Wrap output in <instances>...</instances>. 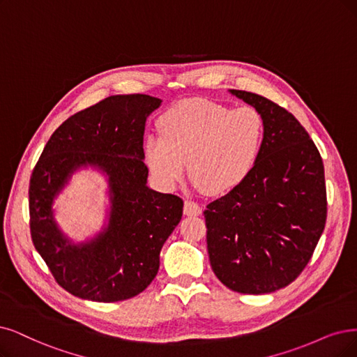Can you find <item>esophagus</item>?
Listing matches in <instances>:
<instances>
[{"mask_svg": "<svg viewBox=\"0 0 357 357\" xmlns=\"http://www.w3.org/2000/svg\"><path fill=\"white\" fill-rule=\"evenodd\" d=\"M183 215H185V216H199V215H202V207L194 202L187 200L185 204H183Z\"/></svg>", "mask_w": 357, "mask_h": 357, "instance_id": "34e87169", "label": "esophagus"}]
</instances>
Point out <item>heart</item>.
<instances>
[{"mask_svg": "<svg viewBox=\"0 0 357 357\" xmlns=\"http://www.w3.org/2000/svg\"><path fill=\"white\" fill-rule=\"evenodd\" d=\"M160 137L144 139V160L158 185L175 188L185 163L204 195H222L245 181L260 155L265 123L252 107L229 109L203 98L182 100L157 122Z\"/></svg>", "mask_w": 357, "mask_h": 357, "instance_id": "1", "label": "heart"}]
</instances>
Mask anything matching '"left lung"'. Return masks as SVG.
Returning a JSON list of instances; mask_svg holds the SVG:
<instances>
[{"instance_id":"1","label":"left lung","mask_w":357,"mask_h":357,"mask_svg":"<svg viewBox=\"0 0 357 357\" xmlns=\"http://www.w3.org/2000/svg\"><path fill=\"white\" fill-rule=\"evenodd\" d=\"M229 92L261 116L265 139L241 185L204 210L208 259L232 291L273 293L306 268L324 232V163L291 113L253 92Z\"/></svg>"}]
</instances>
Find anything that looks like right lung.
Here are the masks:
<instances>
[{
	"mask_svg": "<svg viewBox=\"0 0 357 357\" xmlns=\"http://www.w3.org/2000/svg\"><path fill=\"white\" fill-rule=\"evenodd\" d=\"M162 100L112 96L70 116L48 139L32 172L31 234L56 281L85 300L113 303L144 291L160 266V250L182 218L183 202L147 185L144 130ZM96 168L108 181V220L75 243L59 228L54 202L73 173Z\"/></svg>",
	"mask_w": 357,
	"mask_h": 357,
	"instance_id": "add662e5",
	"label": "right lung"
}]
</instances>
